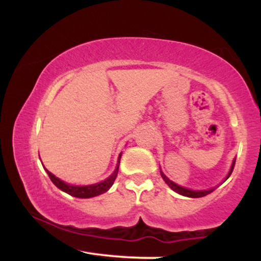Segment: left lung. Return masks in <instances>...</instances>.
Instances as JSON below:
<instances>
[{
  "label": "left lung",
  "mask_w": 261,
  "mask_h": 261,
  "mask_svg": "<svg viewBox=\"0 0 261 261\" xmlns=\"http://www.w3.org/2000/svg\"><path fill=\"white\" fill-rule=\"evenodd\" d=\"M234 164H236V158H234V160H233L232 164H230V168H229L228 173H227L226 178L223 179L222 182L226 181L227 179L229 178V175L232 174L233 168H234ZM161 175H162V178H163V180L166 181V184L168 185V187H169L170 189H172L173 191H175V193L180 194V195H182V196H188V197H202V196L208 195L210 193H212V191H214L215 189L217 188V187H214V188H210V189H203V190H193V189H189V188L181 187V185L176 184V182L170 180L168 176H167L166 174H164L163 172H162V169H161Z\"/></svg>",
  "instance_id": "1"
}]
</instances>
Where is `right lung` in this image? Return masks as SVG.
Returning a JSON list of instances; mask_svg holds the SVG:
<instances>
[{
  "mask_svg": "<svg viewBox=\"0 0 261 261\" xmlns=\"http://www.w3.org/2000/svg\"><path fill=\"white\" fill-rule=\"evenodd\" d=\"M39 157H40V155H39ZM120 158H121V153L119 154V157H118V163H116L115 169H114V172L109 176H108L107 179H104V180H101L99 182H95V184H89V185L68 184V182L61 180V179L58 178V176L54 175L53 173L49 172V170L45 168V167H44V169L46 170L47 175H49V178L51 179V181L55 184V187L59 188L61 191H64V193L68 194V195H71V196L80 197V199H89V197H94V196L100 195V194L106 193V191H108L110 188H112V185L114 184V181H115V179H116V175H118Z\"/></svg>",
  "mask_w": 261,
  "mask_h": 261,
  "instance_id": "right-lung-1",
  "label": "right lung"
}]
</instances>
